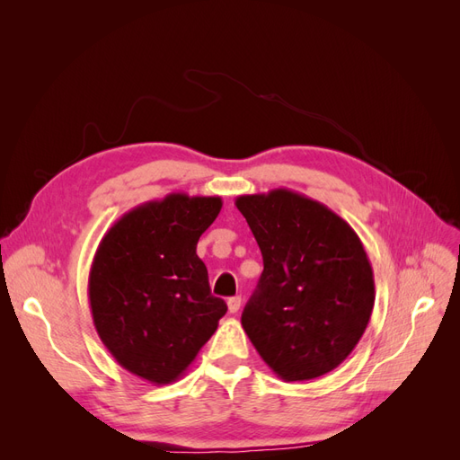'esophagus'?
<instances>
[{"mask_svg":"<svg viewBox=\"0 0 460 460\" xmlns=\"http://www.w3.org/2000/svg\"><path fill=\"white\" fill-rule=\"evenodd\" d=\"M240 307H242V297H240V296H235V297H230V299H228V311H230L232 314L238 313Z\"/></svg>","mask_w":460,"mask_h":460,"instance_id":"1","label":"esophagus"}]
</instances>
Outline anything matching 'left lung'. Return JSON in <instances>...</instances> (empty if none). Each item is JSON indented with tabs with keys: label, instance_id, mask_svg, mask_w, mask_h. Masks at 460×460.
<instances>
[{
	"label": "left lung",
	"instance_id": "8db88e82",
	"mask_svg": "<svg viewBox=\"0 0 460 460\" xmlns=\"http://www.w3.org/2000/svg\"><path fill=\"white\" fill-rule=\"evenodd\" d=\"M264 270L242 326L284 382L318 378L351 355L374 309V274L347 222L303 193L276 188L235 199Z\"/></svg>",
	"mask_w": 460,
	"mask_h": 460
}]
</instances>
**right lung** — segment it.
<instances>
[{
  "instance_id": "1",
  "label": "right lung",
  "mask_w": 460,
  "mask_h": 460,
  "mask_svg": "<svg viewBox=\"0 0 460 460\" xmlns=\"http://www.w3.org/2000/svg\"><path fill=\"white\" fill-rule=\"evenodd\" d=\"M220 208L218 196L169 193L124 213L97 245L88 278L97 336L122 368L155 385L188 370L228 311L196 253Z\"/></svg>"
}]
</instances>
